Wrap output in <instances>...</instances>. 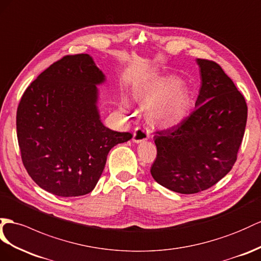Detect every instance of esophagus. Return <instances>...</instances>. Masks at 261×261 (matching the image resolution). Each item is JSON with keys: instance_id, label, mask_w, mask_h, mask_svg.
<instances>
[{"instance_id": "1", "label": "esophagus", "mask_w": 261, "mask_h": 261, "mask_svg": "<svg viewBox=\"0 0 261 261\" xmlns=\"http://www.w3.org/2000/svg\"><path fill=\"white\" fill-rule=\"evenodd\" d=\"M150 135H149V131L148 129H144V128H136L135 132H133V142L136 143H141L146 141V140L149 139Z\"/></svg>"}]
</instances>
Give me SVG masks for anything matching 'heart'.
Segmentation results:
<instances>
[{
	"label": "heart",
	"mask_w": 261,
	"mask_h": 261,
	"mask_svg": "<svg viewBox=\"0 0 261 261\" xmlns=\"http://www.w3.org/2000/svg\"><path fill=\"white\" fill-rule=\"evenodd\" d=\"M132 97L140 105L149 106V118L158 125L173 126L181 123L192 108L188 87L173 76H152L136 84Z\"/></svg>",
	"instance_id": "heart-1"
}]
</instances>
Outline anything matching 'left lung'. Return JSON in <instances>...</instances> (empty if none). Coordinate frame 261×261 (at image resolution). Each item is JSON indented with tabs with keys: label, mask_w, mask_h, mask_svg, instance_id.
Segmentation results:
<instances>
[{
	"label": "left lung",
	"mask_w": 261,
	"mask_h": 261,
	"mask_svg": "<svg viewBox=\"0 0 261 261\" xmlns=\"http://www.w3.org/2000/svg\"><path fill=\"white\" fill-rule=\"evenodd\" d=\"M200 88L195 110L173 128L156 131L153 178L181 194H195L215 185L237 160L247 103L218 64L197 58Z\"/></svg>",
	"instance_id": "obj_1"
}]
</instances>
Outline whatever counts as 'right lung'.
Returning a JSON list of instances; mask_svg holds the SVG:
<instances>
[{
  "instance_id": "1",
  "label": "right lung",
  "mask_w": 261,
  "mask_h": 261,
  "mask_svg": "<svg viewBox=\"0 0 261 261\" xmlns=\"http://www.w3.org/2000/svg\"><path fill=\"white\" fill-rule=\"evenodd\" d=\"M105 82L91 56L67 55L23 93L16 113L18 145L26 171L41 189L62 197L88 194L109 151L132 138L100 120L97 86Z\"/></svg>"
}]
</instances>
